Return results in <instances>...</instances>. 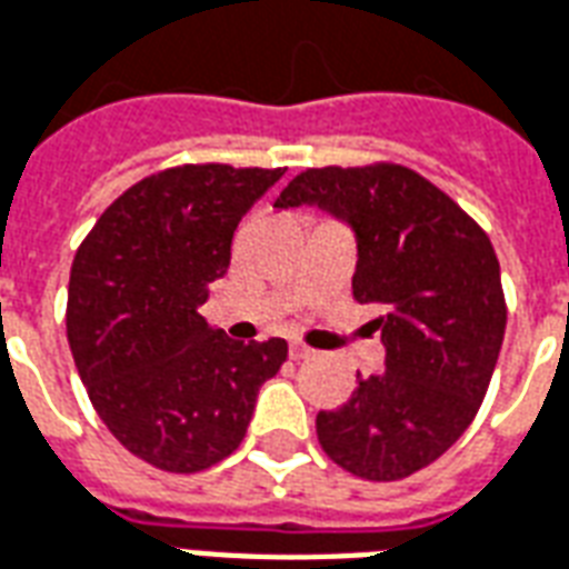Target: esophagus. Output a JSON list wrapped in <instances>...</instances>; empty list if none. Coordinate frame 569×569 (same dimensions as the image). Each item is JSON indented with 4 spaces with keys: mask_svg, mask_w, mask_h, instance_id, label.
Listing matches in <instances>:
<instances>
[{
    "mask_svg": "<svg viewBox=\"0 0 569 569\" xmlns=\"http://www.w3.org/2000/svg\"><path fill=\"white\" fill-rule=\"evenodd\" d=\"M289 352H292V359L296 361H305V359H310V356H313V349L310 347H305V343H292V347H289Z\"/></svg>",
    "mask_w": 569,
    "mask_h": 569,
    "instance_id": "34e87169",
    "label": "esophagus"
}]
</instances>
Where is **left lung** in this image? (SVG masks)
Returning a JSON list of instances; mask_svg holds the SVG:
<instances>
[{
    "label": "left lung",
    "instance_id": "left-lung-1",
    "mask_svg": "<svg viewBox=\"0 0 569 569\" xmlns=\"http://www.w3.org/2000/svg\"><path fill=\"white\" fill-rule=\"evenodd\" d=\"M273 208H319L352 231V298L377 305L386 365L317 416L328 458L373 482L443 456L473 422L498 365L507 305L488 234L401 166L307 168Z\"/></svg>",
    "mask_w": 569,
    "mask_h": 569
}]
</instances>
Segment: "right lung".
<instances>
[{"instance_id": "right-lung-1", "label": "right lung", "mask_w": 569, "mask_h": 569, "mask_svg": "<svg viewBox=\"0 0 569 569\" xmlns=\"http://www.w3.org/2000/svg\"><path fill=\"white\" fill-rule=\"evenodd\" d=\"M286 168L180 166L126 189L92 226L69 280V347L120 443L199 473L241 446L283 338L231 340L199 307L229 271L231 238Z\"/></svg>"}]
</instances>
